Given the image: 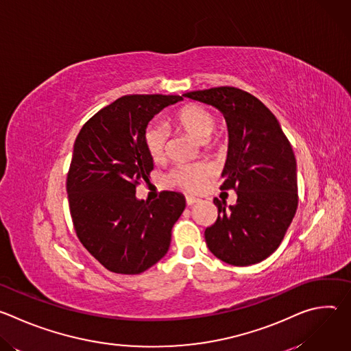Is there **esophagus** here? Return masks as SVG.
Returning <instances> with one entry per match:
<instances>
[{"label":"esophagus","mask_w":351,"mask_h":351,"mask_svg":"<svg viewBox=\"0 0 351 351\" xmlns=\"http://www.w3.org/2000/svg\"><path fill=\"white\" fill-rule=\"evenodd\" d=\"M198 202H199L198 198L191 197V195H186V204H187V206H193V204H195V203H198Z\"/></svg>","instance_id":"obj_1"}]
</instances>
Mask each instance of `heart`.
Returning <instances> with one entry per match:
<instances>
[{"label":"heart","mask_w":351,"mask_h":351,"mask_svg":"<svg viewBox=\"0 0 351 351\" xmlns=\"http://www.w3.org/2000/svg\"><path fill=\"white\" fill-rule=\"evenodd\" d=\"M169 121L176 128L187 132L203 144L210 145L217 143L214 138L215 115L213 110L202 103H186L171 112ZM143 143L148 156L154 161H160L165 154V147L168 143V130L156 123H149L143 132ZM214 169L203 162L183 164L176 167L171 175L169 182L187 191L203 190L207 183L213 179Z\"/></svg>","instance_id":"obj_1"}]
</instances>
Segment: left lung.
Instances as JSON below:
<instances>
[{
    "instance_id": "left-lung-1",
    "label": "left lung",
    "mask_w": 351,
    "mask_h": 351,
    "mask_svg": "<svg viewBox=\"0 0 351 351\" xmlns=\"http://www.w3.org/2000/svg\"><path fill=\"white\" fill-rule=\"evenodd\" d=\"M223 114L229 147L221 190L233 189L234 206L218 207L206 229L210 252L226 264L247 267L268 258L290 226L297 204V168L290 141L275 115L250 93L221 86L183 94Z\"/></svg>"
}]
</instances>
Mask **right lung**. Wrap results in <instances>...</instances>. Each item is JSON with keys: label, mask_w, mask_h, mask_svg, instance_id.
Instances as JSON below:
<instances>
[{"label": "right lung", "mask_w": 351, "mask_h": 351, "mask_svg": "<svg viewBox=\"0 0 351 351\" xmlns=\"http://www.w3.org/2000/svg\"><path fill=\"white\" fill-rule=\"evenodd\" d=\"M182 95L132 94L99 110L79 132L66 179L71 217L80 243L108 271L137 275L168 252L186 199L164 191L148 203L136 187L154 164L143 132Z\"/></svg>", "instance_id": "right-lung-1"}]
</instances>
